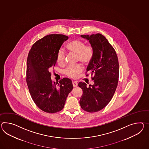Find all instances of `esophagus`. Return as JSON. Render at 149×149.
I'll use <instances>...</instances> for the list:
<instances>
[{"label":"esophagus","instance_id":"esophagus-1","mask_svg":"<svg viewBox=\"0 0 149 149\" xmlns=\"http://www.w3.org/2000/svg\"><path fill=\"white\" fill-rule=\"evenodd\" d=\"M77 84H77V83L76 82H75V81L73 82V85L74 87H77Z\"/></svg>","mask_w":149,"mask_h":149}]
</instances>
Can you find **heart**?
<instances>
[{
  "label": "heart",
  "instance_id": "b5f03b06",
  "mask_svg": "<svg viewBox=\"0 0 149 149\" xmlns=\"http://www.w3.org/2000/svg\"><path fill=\"white\" fill-rule=\"evenodd\" d=\"M68 51L76 54V61L80 62L84 65H88L93 57L94 51L90 45H85L84 41L74 39L69 41L65 45ZM65 54L61 49H59L56 54V62L59 65H63L65 61ZM83 70L80 65L69 66L65 69V75L72 78H76Z\"/></svg>",
  "mask_w": 149,
  "mask_h": 149
}]
</instances>
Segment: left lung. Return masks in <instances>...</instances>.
I'll return each mask as SVG.
<instances>
[{
	"instance_id": "1",
	"label": "left lung",
	"mask_w": 149,
	"mask_h": 149,
	"mask_svg": "<svg viewBox=\"0 0 149 149\" xmlns=\"http://www.w3.org/2000/svg\"><path fill=\"white\" fill-rule=\"evenodd\" d=\"M89 40L94 51L86 73H91L94 84H78L83 94L80 98L81 108L89 113H95L105 108L113 98L118 82L119 63L116 52L101 34L81 35ZM89 75L88 74L86 76Z\"/></svg>"
}]
</instances>
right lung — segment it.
Wrapping results in <instances>:
<instances>
[{
	"label": "right lung",
	"mask_w": 149,
	"mask_h": 149,
	"mask_svg": "<svg viewBox=\"0 0 149 149\" xmlns=\"http://www.w3.org/2000/svg\"><path fill=\"white\" fill-rule=\"evenodd\" d=\"M68 39L63 34H49L38 40L30 49L27 60L26 82L37 107L46 113L61 111L72 91V81L63 78L59 83L51 80L52 67L56 63V54Z\"/></svg>",
	"instance_id": "add662e5"
}]
</instances>
